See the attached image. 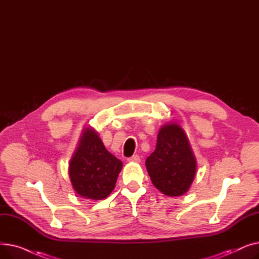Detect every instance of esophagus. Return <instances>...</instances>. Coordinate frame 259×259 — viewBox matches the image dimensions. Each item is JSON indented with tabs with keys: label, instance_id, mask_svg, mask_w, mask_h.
<instances>
[{
	"label": "esophagus",
	"instance_id": "obj_1",
	"mask_svg": "<svg viewBox=\"0 0 259 259\" xmlns=\"http://www.w3.org/2000/svg\"><path fill=\"white\" fill-rule=\"evenodd\" d=\"M128 161H133V162H140L141 161V157L139 155H133L131 157L128 158Z\"/></svg>",
	"mask_w": 259,
	"mask_h": 259
}]
</instances>
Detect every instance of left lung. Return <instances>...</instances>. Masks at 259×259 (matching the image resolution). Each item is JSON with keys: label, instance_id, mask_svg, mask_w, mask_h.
<instances>
[{"label": "left lung", "instance_id": "left-lung-1", "mask_svg": "<svg viewBox=\"0 0 259 259\" xmlns=\"http://www.w3.org/2000/svg\"><path fill=\"white\" fill-rule=\"evenodd\" d=\"M146 168L154 187L165 195L180 196L188 191L195 176L196 159L180 125L169 122L160 128Z\"/></svg>", "mask_w": 259, "mask_h": 259}]
</instances>
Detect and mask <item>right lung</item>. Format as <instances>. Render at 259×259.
Segmentation results:
<instances>
[{
  "label": "right lung",
  "mask_w": 259,
  "mask_h": 259,
  "mask_svg": "<svg viewBox=\"0 0 259 259\" xmlns=\"http://www.w3.org/2000/svg\"><path fill=\"white\" fill-rule=\"evenodd\" d=\"M122 162L105 148L98 132L85 128L69 164L75 192L84 198L103 199L112 192Z\"/></svg>",
  "instance_id": "right-lung-1"
}]
</instances>
